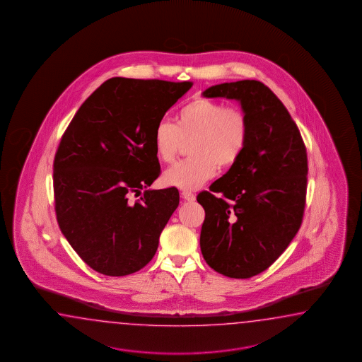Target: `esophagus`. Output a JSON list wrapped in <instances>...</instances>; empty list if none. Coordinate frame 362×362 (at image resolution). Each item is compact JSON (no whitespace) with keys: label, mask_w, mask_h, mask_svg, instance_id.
<instances>
[{"label":"esophagus","mask_w":362,"mask_h":362,"mask_svg":"<svg viewBox=\"0 0 362 362\" xmlns=\"http://www.w3.org/2000/svg\"><path fill=\"white\" fill-rule=\"evenodd\" d=\"M182 197H183L185 201H189V202L196 200V196H194L192 192H188V191H183V192H182Z\"/></svg>","instance_id":"esophagus-1"}]
</instances>
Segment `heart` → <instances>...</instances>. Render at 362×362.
Returning a JSON list of instances; mask_svg holds the SVG:
<instances>
[{"instance_id":"b5f03b06","label":"heart","mask_w":362,"mask_h":362,"mask_svg":"<svg viewBox=\"0 0 362 362\" xmlns=\"http://www.w3.org/2000/svg\"><path fill=\"white\" fill-rule=\"evenodd\" d=\"M250 134L245 114L238 107L199 98L183 106L175 124L161 121L153 132V145L158 160L171 163L183 141H190L191 158L165 171L163 183L185 191L204 185L219 169H228L240 158Z\"/></svg>"}]
</instances>
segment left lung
Here are the masks:
<instances>
[{
    "mask_svg": "<svg viewBox=\"0 0 362 362\" xmlns=\"http://www.w3.org/2000/svg\"><path fill=\"white\" fill-rule=\"evenodd\" d=\"M205 98L235 100L250 134L238 162L201 192L205 210L201 253L228 278L262 273L287 250L301 226L305 206V145L288 110L257 81L222 83L205 89Z\"/></svg>",
    "mask_w": 362,
    "mask_h": 362,
    "instance_id": "obj_1",
    "label": "left lung"
}]
</instances>
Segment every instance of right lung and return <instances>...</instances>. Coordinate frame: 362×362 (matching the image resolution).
Wrapping results in <instances>:
<instances>
[{"label":"right lung","mask_w":362,"mask_h":362,"mask_svg":"<svg viewBox=\"0 0 362 362\" xmlns=\"http://www.w3.org/2000/svg\"><path fill=\"white\" fill-rule=\"evenodd\" d=\"M192 87L112 78L83 103L54 158L57 221L79 257L107 276L143 269L179 205L175 187L151 189L161 166L153 132ZM145 189V197H129Z\"/></svg>","instance_id":"1"}]
</instances>
